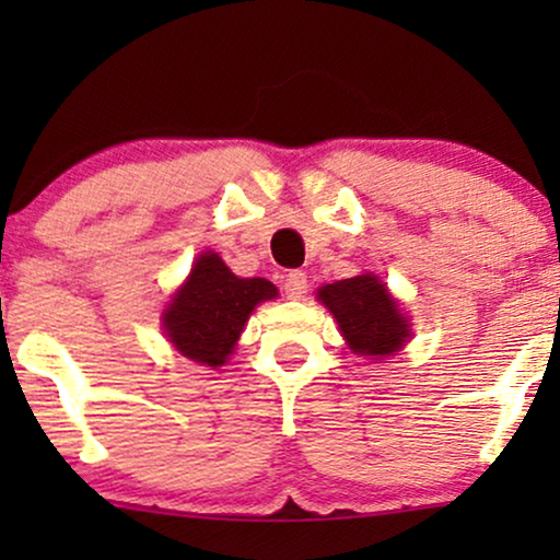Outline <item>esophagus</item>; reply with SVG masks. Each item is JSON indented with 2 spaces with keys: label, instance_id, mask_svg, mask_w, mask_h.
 Returning <instances> with one entry per match:
<instances>
[{
  "label": "esophagus",
  "instance_id": "obj_1",
  "mask_svg": "<svg viewBox=\"0 0 560 560\" xmlns=\"http://www.w3.org/2000/svg\"><path fill=\"white\" fill-rule=\"evenodd\" d=\"M282 290H285V295L290 301H298V298H303L305 290H308V275L303 270H293L285 275V282H282Z\"/></svg>",
  "mask_w": 560,
  "mask_h": 560
}]
</instances>
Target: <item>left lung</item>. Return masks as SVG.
<instances>
[{"mask_svg": "<svg viewBox=\"0 0 560 560\" xmlns=\"http://www.w3.org/2000/svg\"><path fill=\"white\" fill-rule=\"evenodd\" d=\"M318 301L331 311L349 349L359 357H393L410 341V320L377 275L366 272L318 288Z\"/></svg>", "mask_w": 560, "mask_h": 560, "instance_id": "obj_1", "label": "left lung"}]
</instances>
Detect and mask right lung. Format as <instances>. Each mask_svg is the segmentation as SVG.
<instances>
[{
	"label": "right lung",
	"mask_w": 560,
	"mask_h": 560,
	"mask_svg": "<svg viewBox=\"0 0 560 560\" xmlns=\"http://www.w3.org/2000/svg\"><path fill=\"white\" fill-rule=\"evenodd\" d=\"M278 298L265 278H236L217 252H203L163 311V331L175 351L203 366L226 364L252 311Z\"/></svg>",
	"instance_id": "right-lung-1"
}]
</instances>
